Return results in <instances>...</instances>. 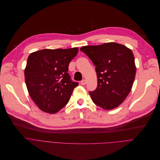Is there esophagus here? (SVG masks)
<instances>
[{
  "mask_svg": "<svg viewBox=\"0 0 160 160\" xmlns=\"http://www.w3.org/2000/svg\"><path fill=\"white\" fill-rule=\"evenodd\" d=\"M81 84H82V85H84V84H86V81L84 80V79L82 80V81H81Z\"/></svg>",
  "mask_w": 160,
  "mask_h": 160,
  "instance_id": "esophagus-1",
  "label": "esophagus"
}]
</instances>
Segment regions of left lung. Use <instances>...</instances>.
<instances>
[{
	"label": "left lung",
	"instance_id": "left-lung-1",
	"mask_svg": "<svg viewBox=\"0 0 160 160\" xmlns=\"http://www.w3.org/2000/svg\"><path fill=\"white\" fill-rule=\"evenodd\" d=\"M80 50L96 66L98 87L89 92L93 102L107 110L119 106L131 91L135 79L132 50L116 42L82 46Z\"/></svg>",
	"mask_w": 160,
	"mask_h": 160
}]
</instances>
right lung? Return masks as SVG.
<instances>
[{"label":"right lung","mask_w":160,"mask_h":160,"mask_svg":"<svg viewBox=\"0 0 160 160\" xmlns=\"http://www.w3.org/2000/svg\"><path fill=\"white\" fill-rule=\"evenodd\" d=\"M78 53V48L44 49L32 53L24 69L26 87L40 110L55 114L68 102L78 82H72L68 65Z\"/></svg>","instance_id":"add662e5"}]
</instances>
